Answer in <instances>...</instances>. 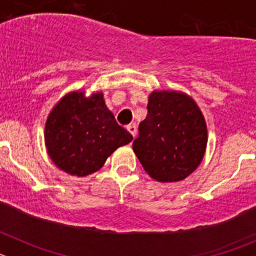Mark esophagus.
<instances>
[{
  "label": "esophagus",
  "mask_w": 256,
  "mask_h": 256,
  "mask_svg": "<svg viewBox=\"0 0 256 256\" xmlns=\"http://www.w3.org/2000/svg\"><path fill=\"white\" fill-rule=\"evenodd\" d=\"M126 130L133 136V138H134L136 136H137V126L134 124H130V126H126Z\"/></svg>",
  "instance_id": "esophagus-1"
}]
</instances>
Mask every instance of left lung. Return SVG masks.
<instances>
[{"label": "left lung", "mask_w": 256, "mask_h": 256, "mask_svg": "<svg viewBox=\"0 0 256 256\" xmlns=\"http://www.w3.org/2000/svg\"><path fill=\"white\" fill-rule=\"evenodd\" d=\"M148 116L140 123L133 151L158 182H180L201 164L208 144L205 118L196 101L180 91H152Z\"/></svg>", "instance_id": "obj_1"}]
</instances>
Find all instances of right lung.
I'll list each match as a JSON object with an SVG mask.
<instances>
[{"label":"right lung","instance_id":"obj_1","mask_svg":"<svg viewBox=\"0 0 256 256\" xmlns=\"http://www.w3.org/2000/svg\"><path fill=\"white\" fill-rule=\"evenodd\" d=\"M132 134L115 120L102 92L72 91L58 100L44 124V144L54 164L76 177L100 170Z\"/></svg>","mask_w":256,"mask_h":256}]
</instances>
